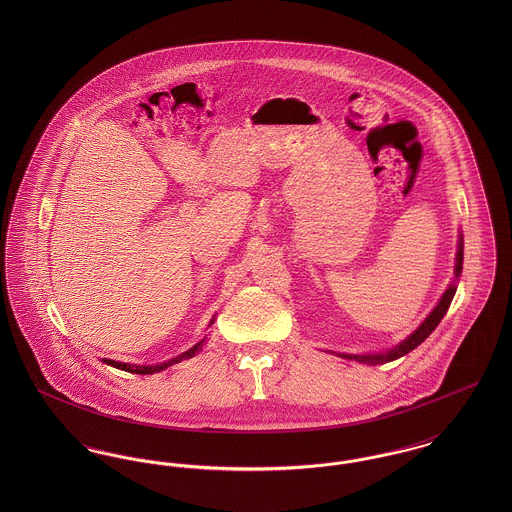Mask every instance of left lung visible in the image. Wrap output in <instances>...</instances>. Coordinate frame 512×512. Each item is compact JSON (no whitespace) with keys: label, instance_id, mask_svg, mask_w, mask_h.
<instances>
[{"label":"left lung","instance_id":"obj_1","mask_svg":"<svg viewBox=\"0 0 512 512\" xmlns=\"http://www.w3.org/2000/svg\"><path fill=\"white\" fill-rule=\"evenodd\" d=\"M463 249L464 240L463 234L459 232V244H457V255H455V278L453 282L447 286V290L441 295V299L438 301V305L432 309V313L428 317L424 318L420 322V326L411 332L405 340L399 341L397 345H393L391 349H386L384 353H365V355H355V353H336V351H330L334 355H338L341 359H349V361H357V363H365V365H384V363H390L395 361L407 353H411L414 347H418L422 341L426 340L441 322V318L445 317L455 292H457V282L461 278V272H463Z\"/></svg>","mask_w":512,"mask_h":512}]
</instances>
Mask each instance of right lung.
<instances>
[{
  "label": "right lung",
  "mask_w": 512,
  "mask_h": 512,
  "mask_svg": "<svg viewBox=\"0 0 512 512\" xmlns=\"http://www.w3.org/2000/svg\"><path fill=\"white\" fill-rule=\"evenodd\" d=\"M213 322H215V317L211 318L209 326H213ZM205 340H207V336H205L203 340L197 341L194 347H190V349L184 351L182 355H176L174 359H169V361L159 363V365H130V363H119V361H111V359H103V363L113 366V368L124 370V372H132V374H153V372H161V370H165V368H169V366L176 365V363H180V361H184V359H192V357H195V355L203 349Z\"/></svg>",
  "instance_id": "add662e5"
}]
</instances>
